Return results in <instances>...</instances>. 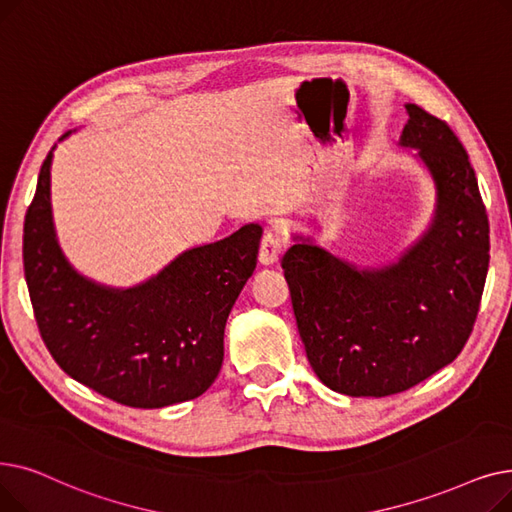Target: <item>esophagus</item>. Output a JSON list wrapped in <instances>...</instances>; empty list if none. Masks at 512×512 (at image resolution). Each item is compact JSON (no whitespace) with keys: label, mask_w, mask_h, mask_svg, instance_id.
Here are the masks:
<instances>
[{"label":"esophagus","mask_w":512,"mask_h":512,"mask_svg":"<svg viewBox=\"0 0 512 512\" xmlns=\"http://www.w3.org/2000/svg\"><path fill=\"white\" fill-rule=\"evenodd\" d=\"M279 252H281V241L277 231L266 229L262 239H260V252H258V260L264 266H271L279 260Z\"/></svg>","instance_id":"1"}]
</instances>
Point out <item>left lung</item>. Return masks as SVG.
Returning a JSON list of instances; mask_svg holds the SVG:
<instances>
[{"instance_id":"obj_1","label":"left lung","mask_w":512,"mask_h":512,"mask_svg":"<svg viewBox=\"0 0 512 512\" xmlns=\"http://www.w3.org/2000/svg\"><path fill=\"white\" fill-rule=\"evenodd\" d=\"M402 145L437 185L435 221L402 260L356 271L298 239L283 260L312 371L346 396H392L444 369L473 331L490 264V223L475 170L448 127L408 104Z\"/></svg>"}]
</instances>
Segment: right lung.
Here are the masks:
<instances>
[{"instance_id": "add662e5", "label": "right lung", "mask_w": 512, "mask_h": 512, "mask_svg": "<svg viewBox=\"0 0 512 512\" xmlns=\"http://www.w3.org/2000/svg\"><path fill=\"white\" fill-rule=\"evenodd\" d=\"M50 164L52 152L22 237L45 348L66 375L118 404L162 408L202 396L221 371L227 316L256 269L262 229L248 225L193 248L139 287L106 289L79 277L58 248Z\"/></svg>"}]
</instances>
